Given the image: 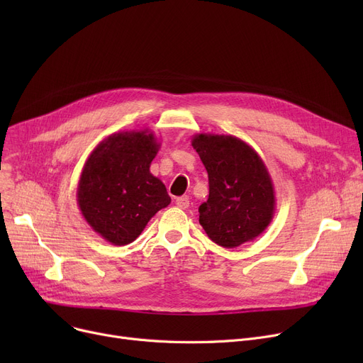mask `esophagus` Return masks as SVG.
<instances>
[{
  "mask_svg": "<svg viewBox=\"0 0 363 363\" xmlns=\"http://www.w3.org/2000/svg\"><path fill=\"white\" fill-rule=\"evenodd\" d=\"M175 203H177V206H178L179 208H188V206H189V197H188V196L178 197V199L175 200Z\"/></svg>",
  "mask_w": 363,
  "mask_h": 363,
  "instance_id": "esophagus-1",
  "label": "esophagus"
}]
</instances>
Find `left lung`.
<instances>
[{
    "mask_svg": "<svg viewBox=\"0 0 363 363\" xmlns=\"http://www.w3.org/2000/svg\"><path fill=\"white\" fill-rule=\"evenodd\" d=\"M191 144L208 175V199L199 207L207 237L225 249L253 241L275 213L268 167L252 145L233 135L197 133Z\"/></svg>",
    "mask_w": 363,
    "mask_h": 363,
    "instance_id": "8db88e82",
    "label": "left lung"
}]
</instances>
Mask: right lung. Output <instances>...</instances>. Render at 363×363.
<instances>
[{
    "label": "right lung",
    "instance_id": "add662e5",
    "mask_svg": "<svg viewBox=\"0 0 363 363\" xmlns=\"http://www.w3.org/2000/svg\"><path fill=\"white\" fill-rule=\"evenodd\" d=\"M159 148L147 129L118 132L95 147L84 164L76 191L79 211L113 245L132 242L170 203L164 184L150 172Z\"/></svg>",
    "mask_w": 363,
    "mask_h": 363
}]
</instances>
